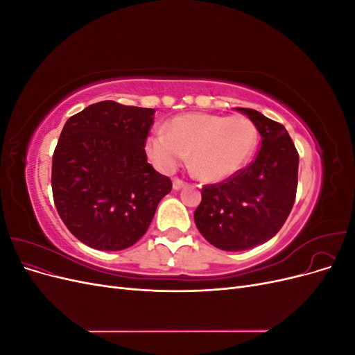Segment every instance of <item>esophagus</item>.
I'll use <instances>...</instances> for the list:
<instances>
[{"label": "esophagus", "mask_w": 355, "mask_h": 355, "mask_svg": "<svg viewBox=\"0 0 355 355\" xmlns=\"http://www.w3.org/2000/svg\"><path fill=\"white\" fill-rule=\"evenodd\" d=\"M184 187H185V182H184V180L179 179V178H175V179H173V189L179 191V189H182Z\"/></svg>", "instance_id": "esophagus-1"}]
</instances>
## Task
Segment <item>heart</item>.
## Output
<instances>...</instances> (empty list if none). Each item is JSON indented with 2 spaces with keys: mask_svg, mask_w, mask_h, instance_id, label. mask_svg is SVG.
<instances>
[{
  "mask_svg": "<svg viewBox=\"0 0 355 355\" xmlns=\"http://www.w3.org/2000/svg\"><path fill=\"white\" fill-rule=\"evenodd\" d=\"M256 142L257 133L249 118L189 112L175 116L167 130L161 128L149 136L146 153L166 173L189 154L191 168L200 179L219 182L247 164Z\"/></svg>",
  "mask_w": 355,
  "mask_h": 355,
  "instance_id": "heart-1",
  "label": "heart"
}]
</instances>
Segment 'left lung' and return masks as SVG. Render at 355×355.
<instances>
[{
  "label": "left lung",
  "mask_w": 355,
  "mask_h": 355,
  "mask_svg": "<svg viewBox=\"0 0 355 355\" xmlns=\"http://www.w3.org/2000/svg\"><path fill=\"white\" fill-rule=\"evenodd\" d=\"M237 111L259 132V151L245 168L204 187L194 213L202 237L227 252L253 249L271 240L292 211L297 188L299 154L284 125L254 110Z\"/></svg>",
  "instance_id": "1"
}]
</instances>
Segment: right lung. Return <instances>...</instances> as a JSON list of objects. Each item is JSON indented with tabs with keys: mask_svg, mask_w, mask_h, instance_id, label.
<instances>
[{
	"mask_svg": "<svg viewBox=\"0 0 355 355\" xmlns=\"http://www.w3.org/2000/svg\"><path fill=\"white\" fill-rule=\"evenodd\" d=\"M154 114L103 101L63 125L53 154V200L71 234L92 249L133 245L171 191V180L146 161Z\"/></svg>",
	"mask_w": 355,
	"mask_h": 355,
	"instance_id": "add662e5",
	"label": "right lung"
}]
</instances>
